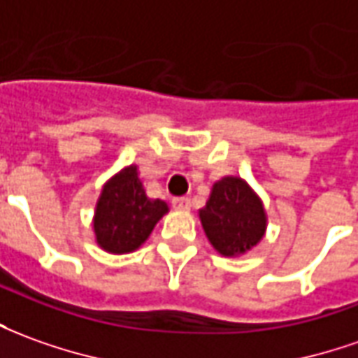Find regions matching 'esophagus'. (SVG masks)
I'll return each mask as SVG.
<instances>
[{
  "label": "esophagus",
  "mask_w": 358,
  "mask_h": 358,
  "mask_svg": "<svg viewBox=\"0 0 358 358\" xmlns=\"http://www.w3.org/2000/svg\"><path fill=\"white\" fill-rule=\"evenodd\" d=\"M171 204H173L175 210H189L191 208V199L189 196H175Z\"/></svg>",
  "instance_id": "esophagus-1"
}]
</instances>
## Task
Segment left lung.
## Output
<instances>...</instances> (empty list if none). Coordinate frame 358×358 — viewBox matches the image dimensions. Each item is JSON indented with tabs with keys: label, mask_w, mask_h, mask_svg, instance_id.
Segmentation results:
<instances>
[{
	"label": "left lung",
	"mask_w": 358,
	"mask_h": 358,
	"mask_svg": "<svg viewBox=\"0 0 358 358\" xmlns=\"http://www.w3.org/2000/svg\"><path fill=\"white\" fill-rule=\"evenodd\" d=\"M199 216L212 248L226 257L250 251L267 230L261 199L240 177H224L214 183L210 199Z\"/></svg>",
	"instance_id": "left-lung-1"
}]
</instances>
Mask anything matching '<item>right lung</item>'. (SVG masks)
Masks as SVG:
<instances>
[{
	"instance_id": "obj_1",
	"label": "right lung",
	"mask_w": 358,
	"mask_h": 358,
	"mask_svg": "<svg viewBox=\"0 0 358 358\" xmlns=\"http://www.w3.org/2000/svg\"><path fill=\"white\" fill-rule=\"evenodd\" d=\"M167 204L150 199L138 177V167H124L101 191L93 230L101 250L130 253L138 250L159 222Z\"/></svg>"
}]
</instances>
